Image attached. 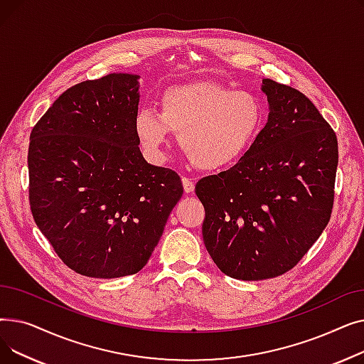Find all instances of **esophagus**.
<instances>
[{"label": "esophagus", "mask_w": 364, "mask_h": 364, "mask_svg": "<svg viewBox=\"0 0 364 364\" xmlns=\"http://www.w3.org/2000/svg\"><path fill=\"white\" fill-rule=\"evenodd\" d=\"M183 187H184V192L186 193H192L193 190H195V181L192 180V178H188V177H183Z\"/></svg>", "instance_id": "1"}]
</instances>
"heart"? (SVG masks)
Wrapping results in <instances>:
<instances>
[{
	"mask_svg": "<svg viewBox=\"0 0 364 364\" xmlns=\"http://www.w3.org/2000/svg\"><path fill=\"white\" fill-rule=\"evenodd\" d=\"M161 113L141 107L134 117L137 139L150 158L162 161L171 131L178 132L186 156L208 171L230 166L254 144L264 122L257 94L200 81L166 88Z\"/></svg>",
	"mask_w": 364,
	"mask_h": 364,
	"instance_id": "1",
	"label": "heart"
}]
</instances>
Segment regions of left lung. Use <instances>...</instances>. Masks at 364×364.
<instances>
[{"label":"left lung","mask_w":364,"mask_h":364,"mask_svg":"<svg viewBox=\"0 0 364 364\" xmlns=\"http://www.w3.org/2000/svg\"><path fill=\"white\" fill-rule=\"evenodd\" d=\"M269 122L246 155L195 192L205 206L202 235L218 269L240 280L284 274L328 225L338 166L336 134L309 97L262 81Z\"/></svg>","instance_id":"1"}]
</instances>
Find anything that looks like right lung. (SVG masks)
I'll list each match as a JSON object with an SVG mask.
<instances>
[{"label":"right lung","instance_id":"add662e5","mask_svg":"<svg viewBox=\"0 0 364 364\" xmlns=\"http://www.w3.org/2000/svg\"><path fill=\"white\" fill-rule=\"evenodd\" d=\"M137 80L109 73L76 84L31 131L32 217L59 258L87 277L139 273L183 196L177 172L140 151Z\"/></svg>","mask_w":364,"mask_h":364}]
</instances>
